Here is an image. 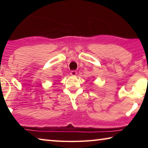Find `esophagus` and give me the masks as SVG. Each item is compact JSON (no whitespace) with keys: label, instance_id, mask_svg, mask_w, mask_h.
Wrapping results in <instances>:
<instances>
[{"label":"esophagus","instance_id":"1","mask_svg":"<svg viewBox=\"0 0 148 148\" xmlns=\"http://www.w3.org/2000/svg\"><path fill=\"white\" fill-rule=\"evenodd\" d=\"M71 74L72 75V76H76V75L77 74V72L75 71H72L71 72Z\"/></svg>","mask_w":148,"mask_h":148}]
</instances>
